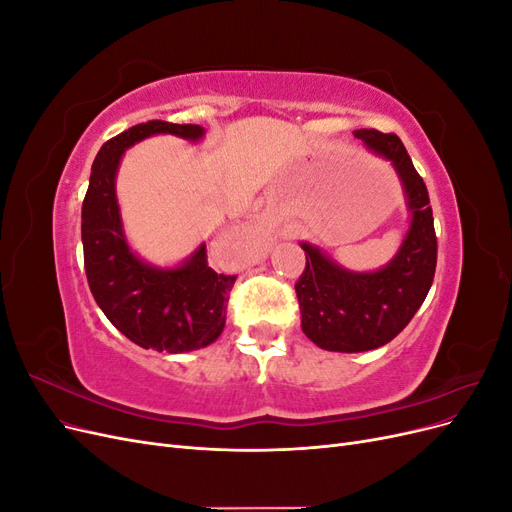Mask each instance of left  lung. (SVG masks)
<instances>
[{
  "label": "left lung",
  "instance_id": "left-lung-1",
  "mask_svg": "<svg viewBox=\"0 0 512 512\" xmlns=\"http://www.w3.org/2000/svg\"><path fill=\"white\" fill-rule=\"evenodd\" d=\"M354 136L397 168L412 224L391 265L376 273L346 271L303 243L305 269L294 284L301 329L316 346L331 352H365L389 344L423 305L438 262L427 185L404 143L397 134L380 130H356Z\"/></svg>",
  "mask_w": 512,
  "mask_h": 512
}]
</instances>
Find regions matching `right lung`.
I'll return each instance as SVG.
<instances>
[{
  "instance_id": "add662e5",
  "label": "right lung",
  "mask_w": 512,
  "mask_h": 512,
  "mask_svg": "<svg viewBox=\"0 0 512 512\" xmlns=\"http://www.w3.org/2000/svg\"><path fill=\"white\" fill-rule=\"evenodd\" d=\"M151 134L198 141L203 128L153 119L102 145L83 200V258L89 290L115 329L145 350L179 354L205 348L220 337L237 275L215 273L205 245L183 267L168 271L149 267L130 252L119 220L115 173L123 151Z\"/></svg>"
}]
</instances>
